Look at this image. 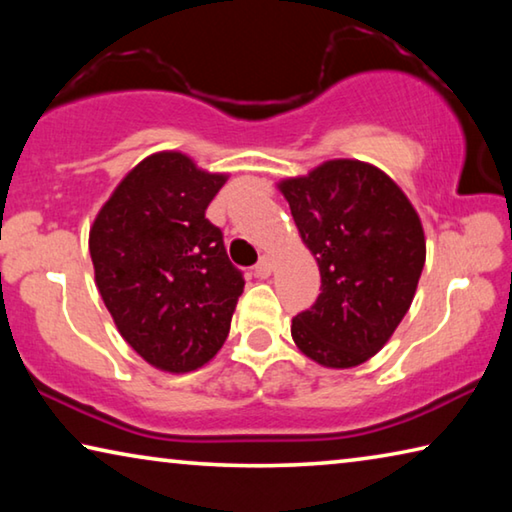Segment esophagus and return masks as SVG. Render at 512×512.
Segmentation results:
<instances>
[{"instance_id":"34e87169","label":"esophagus","mask_w":512,"mask_h":512,"mask_svg":"<svg viewBox=\"0 0 512 512\" xmlns=\"http://www.w3.org/2000/svg\"><path fill=\"white\" fill-rule=\"evenodd\" d=\"M273 273V259L271 255H262V259H259L257 266H255V275L257 277H268Z\"/></svg>"}]
</instances>
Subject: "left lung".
Here are the masks:
<instances>
[{"mask_svg":"<svg viewBox=\"0 0 512 512\" xmlns=\"http://www.w3.org/2000/svg\"><path fill=\"white\" fill-rule=\"evenodd\" d=\"M277 189L320 271V296L293 318V341L325 368L361 366L413 302L427 259L420 216L388 173L361 160H327Z\"/></svg>","mask_w":512,"mask_h":512,"instance_id":"1","label":"left lung"}]
</instances>
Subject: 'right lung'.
I'll list each match as a JSON object with an SVG mask.
<instances>
[{
    "label": "right lung",
    "instance_id": "obj_1",
    "mask_svg": "<svg viewBox=\"0 0 512 512\" xmlns=\"http://www.w3.org/2000/svg\"><path fill=\"white\" fill-rule=\"evenodd\" d=\"M228 173L180 151L144 158L90 228L94 282L124 341L171 375L205 366L228 339L244 277L205 219Z\"/></svg>",
    "mask_w": 512,
    "mask_h": 512
}]
</instances>
